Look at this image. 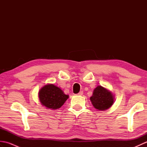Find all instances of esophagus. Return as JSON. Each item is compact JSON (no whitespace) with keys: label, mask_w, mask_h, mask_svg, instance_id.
Wrapping results in <instances>:
<instances>
[{"label":"esophagus","mask_w":147,"mask_h":147,"mask_svg":"<svg viewBox=\"0 0 147 147\" xmlns=\"http://www.w3.org/2000/svg\"><path fill=\"white\" fill-rule=\"evenodd\" d=\"M83 92L82 91H81L78 93V95H83Z\"/></svg>","instance_id":"obj_1"}]
</instances>
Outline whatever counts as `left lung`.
<instances>
[{
    "instance_id": "1",
    "label": "left lung",
    "mask_w": 147,
    "mask_h": 147,
    "mask_svg": "<svg viewBox=\"0 0 147 147\" xmlns=\"http://www.w3.org/2000/svg\"><path fill=\"white\" fill-rule=\"evenodd\" d=\"M114 95L112 92L101 85H98L93 90L90 101L95 109L106 111L113 105Z\"/></svg>"
}]
</instances>
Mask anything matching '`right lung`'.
Wrapping results in <instances>:
<instances>
[{
  "label": "right lung",
  "mask_w": 147,
  "mask_h": 147,
  "mask_svg": "<svg viewBox=\"0 0 147 147\" xmlns=\"http://www.w3.org/2000/svg\"><path fill=\"white\" fill-rule=\"evenodd\" d=\"M38 98L41 104L46 109L55 110L61 108L69 98L64 92L54 84H47L38 92Z\"/></svg>",
  "instance_id": "obj_1"
}]
</instances>
